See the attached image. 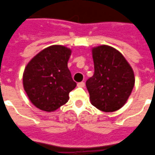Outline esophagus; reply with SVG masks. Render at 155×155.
I'll list each match as a JSON object with an SVG mask.
<instances>
[{"label":"esophagus","instance_id":"34e87169","mask_svg":"<svg viewBox=\"0 0 155 155\" xmlns=\"http://www.w3.org/2000/svg\"><path fill=\"white\" fill-rule=\"evenodd\" d=\"M78 87H85V82H78Z\"/></svg>","mask_w":155,"mask_h":155}]
</instances>
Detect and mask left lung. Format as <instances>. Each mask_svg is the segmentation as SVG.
Returning <instances> with one entry per match:
<instances>
[{"instance_id": "1", "label": "left lung", "mask_w": 155, "mask_h": 155, "mask_svg": "<svg viewBox=\"0 0 155 155\" xmlns=\"http://www.w3.org/2000/svg\"><path fill=\"white\" fill-rule=\"evenodd\" d=\"M94 74L86 82L91 105L112 112L125 105L135 85L134 72L116 48L101 45L92 48Z\"/></svg>"}]
</instances>
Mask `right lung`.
Segmentation results:
<instances>
[{
    "instance_id": "right-lung-1",
    "label": "right lung",
    "mask_w": 155,
    "mask_h": 155,
    "mask_svg": "<svg viewBox=\"0 0 155 155\" xmlns=\"http://www.w3.org/2000/svg\"><path fill=\"white\" fill-rule=\"evenodd\" d=\"M71 49L52 45L43 49L27 64L23 74L24 89L37 108L54 111L68 102L76 87L68 68Z\"/></svg>"
}]
</instances>
